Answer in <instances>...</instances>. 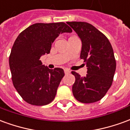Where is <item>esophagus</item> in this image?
Returning <instances> with one entry per match:
<instances>
[{
    "mask_svg": "<svg viewBox=\"0 0 130 130\" xmlns=\"http://www.w3.org/2000/svg\"><path fill=\"white\" fill-rule=\"evenodd\" d=\"M64 72H65V74H69L70 72V70H68V69H65V70H64Z\"/></svg>",
    "mask_w": 130,
    "mask_h": 130,
    "instance_id": "esophagus-1",
    "label": "esophagus"
}]
</instances>
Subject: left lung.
<instances>
[{"label":"left lung","instance_id":"1","mask_svg":"<svg viewBox=\"0 0 130 130\" xmlns=\"http://www.w3.org/2000/svg\"><path fill=\"white\" fill-rule=\"evenodd\" d=\"M67 24L77 33L82 42L80 58L84 60L87 74L82 77L76 72L72 93L82 103H93L106 95L113 82L116 62L111 44L104 35L90 24L72 21Z\"/></svg>","mask_w":130,"mask_h":130}]
</instances>
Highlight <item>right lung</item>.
I'll list each match as a JSON object with an SVG mask.
<instances>
[{"instance_id":"1","label":"right lung","mask_w":130,"mask_h":130,"mask_svg":"<svg viewBox=\"0 0 130 130\" xmlns=\"http://www.w3.org/2000/svg\"><path fill=\"white\" fill-rule=\"evenodd\" d=\"M72 30L65 23H37L19 35L11 50L9 64L17 91L27 103L46 105L56 97L65 75L61 68L48 69L40 57L49 54L51 44L60 33Z\"/></svg>"}]
</instances>
